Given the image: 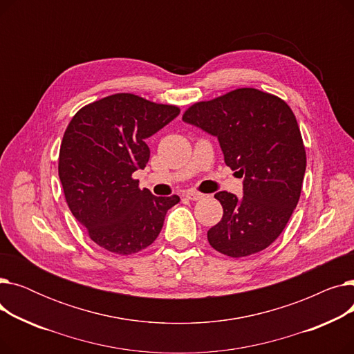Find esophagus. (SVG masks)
<instances>
[{
  "label": "esophagus",
  "instance_id": "obj_1",
  "mask_svg": "<svg viewBox=\"0 0 354 354\" xmlns=\"http://www.w3.org/2000/svg\"><path fill=\"white\" fill-rule=\"evenodd\" d=\"M185 196H187L191 201H201V199L205 198V195L199 194V192H195V191H188L187 194H185Z\"/></svg>",
  "mask_w": 354,
  "mask_h": 354
}]
</instances>
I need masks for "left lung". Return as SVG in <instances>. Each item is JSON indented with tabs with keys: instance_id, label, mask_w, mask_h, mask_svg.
Instances as JSON below:
<instances>
[{
	"instance_id": "1",
	"label": "left lung",
	"mask_w": 354,
	"mask_h": 354,
	"mask_svg": "<svg viewBox=\"0 0 354 354\" xmlns=\"http://www.w3.org/2000/svg\"><path fill=\"white\" fill-rule=\"evenodd\" d=\"M182 120L215 136L224 160L243 180V196L221 191L224 215L208 231L221 254L239 258L266 250L299 203L306 149L295 116L280 97L244 87L199 102Z\"/></svg>"
}]
</instances>
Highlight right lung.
Instances as JSON below:
<instances>
[{
  "label": "right lung",
  "instance_id": "obj_1",
  "mask_svg": "<svg viewBox=\"0 0 354 354\" xmlns=\"http://www.w3.org/2000/svg\"><path fill=\"white\" fill-rule=\"evenodd\" d=\"M179 111L119 93L84 106L68 123L59 176L71 214L99 247L120 255L145 250L179 202L178 195L155 196L139 189L132 178L151 156L147 139Z\"/></svg>",
  "mask_w": 354,
  "mask_h": 354
}]
</instances>
